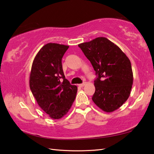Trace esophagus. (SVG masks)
<instances>
[{
	"mask_svg": "<svg viewBox=\"0 0 154 154\" xmlns=\"http://www.w3.org/2000/svg\"><path fill=\"white\" fill-rule=\"evenodd\" d=\"M85 84H86V83H85V82H83V83H82V84H79V86L80 87V88H82V87H83L84 85H85Z\"/></svg>",
	"mask_w": 154,
	"mask_h": 154,
	"instance_id": "34e87169",
	"label": "esophagus"
}]
</instances>
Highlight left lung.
<instances>
[{
  "mask_svg": "<svg viewBox=\"0 0 154 154\" xmlns=\"http://www.w3.org/2000/svg\"><path fill=\"white\" fill-rule=\"evenodd\" d=\"M78 46L91 62L97 75L93 102L106 112L117 110L127 101L132 88L130 60L118 46L104 37Z\"/></svg>",
  "mask_w": 154,
  "mask_h": 154,
  "instance_id": "left-lung-1",
  "label": "left lung"
}]
</instances>
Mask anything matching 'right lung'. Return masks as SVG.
I'll list each match as a JSON object with an SVG mask.
<instances>
[{
	"instance_id": "right-lung-1",
	"label": "right lung",
	"mask_w": 154,
	"mask_h": 154,
	"mask_svg": "<svg viewBox=\"0 0 154 154\" xmlns=\"http://www.w3.org/2000/svg\"><path fill=\"white\" fill-rule=\"evenodd\" d=\"M69 46L56 43L44 45L33 61L29 87L39 106L52 119L66 114L76 97L77 87L65 79L62 58Z\"/></svg>"
}]
</instances>
